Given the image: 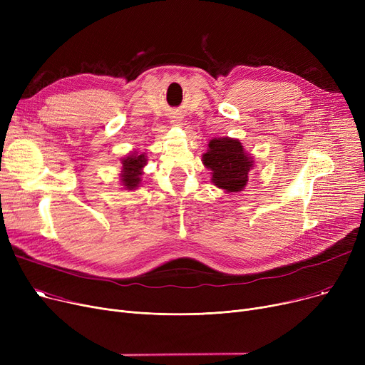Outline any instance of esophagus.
<instances>
[{
	"instance_id": "obj_1",
	"label": "esophagus",
	"mask_w": 365,
	"mask_h": 365,
	"mask_svg": "<svg viewBox=\"0 0 365 365\" xmlns=\"http://www.w3.org/2000/svg\"><path fill=\"white\" fill-rule=\"evenodd\" d=\"M175 121H179V120H173V123H175Z\"/></svg>"
}]
</instances>
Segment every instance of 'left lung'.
I'll return each instance as SVG.
<instances>
[{
	"instance_id": "1",
	"label": "left lung",
	"mask_w": 365,
	"mask_h": 365,
	"mask_svg": "<svg viewBox=\"0 0 365 365\" xmlns=\"http://www.w3.org/2000/svg\"><path fill=\"white\" fill-rule=\"evenodd\" d=\"M202 164L212 170V182L216 186L227 192H240L248 182V171L255 161L238 139L215 138L202 155Z\"/></svg>"
}]
</instances>
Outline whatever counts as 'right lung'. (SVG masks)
Wrapping results in <instances>:
<instances>
[{
    "mask_svg": "<svg viewBox=\"0 0 365 365\" xmlns=\"http://www.w3.org/2000/svg\"><path fill=\"white\" fill-rule=\"evenodd\" d=\"M123 171H121V182L124 189L131 190L136 189L140 183V176H142V168L146 165V157L145 153H139L134 150L131 152V155L125 157L123 160Z\"/></svg>",
    "mask_w": 365,
    "mask_h": 365,
    "instance_id": "obj_1",
    "label": "right lung"
}]
</instances>
